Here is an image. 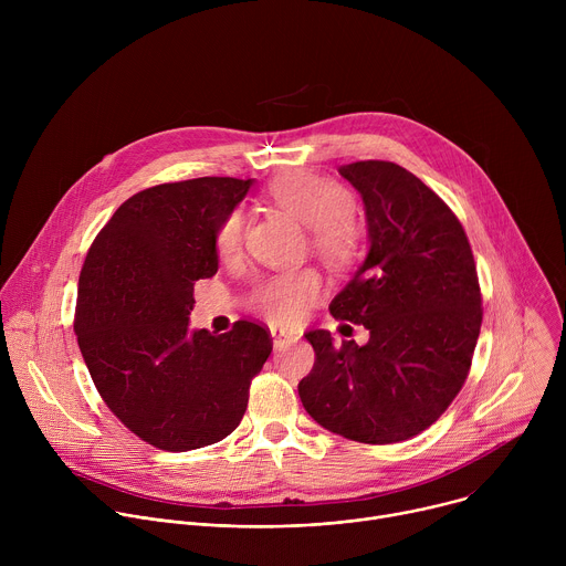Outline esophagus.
<instances>
[{"label":"esophagus","mask_w":566,"mask_h":566,"mask_svg":"<svg viewBox=\"0 0 566 566\" xmlns=\"http://www.w3.org/2000/svg\"><path fill=\"white\" fill-rule=\"evenodd\" d=\"M271 338H273V347L275 349H284V347H289V345H293L297 340V336L293 332H280V329H273Z\"/></svg>","instance_id":"1"}]
</instances>
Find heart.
Here are the masks:
<instances>
[{
    "instance_id": "1",
    "label": "heart",
    "mask_w": 566,
    "mask_h": 566,
    "mask_svg": "<svg viewBox=\"0 0 566 566\" xmlns=\"http://www.w3.org/2000/svg\"><path fill=\"white\" fill-rule=\"evenodd\" d=\"M273 201L311 228L313 249L334 264H345L358 244V232L352 221L354 197L338 184L313 175H293L271 186ZM247 219L241 210H230L214 234V247L221 258H234L244 241ZM322 289L315 271L284 273L264 280L253 291V306L273 325H291L304 306L311 304Z\"/></svg>"
}]
</instances>
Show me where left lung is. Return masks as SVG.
Instances as JSON below:
<instances>
[{"mask_svg": "<svg viewBox=\"0 0 566 566\" xmlns=\"http://www.w3.org/2000/svg\"><path fill=\"white\" fill-rule=\"evenodd\" d=\"M363 199L367 255L332 300L334 317L369 329L360 347L304 334L315 365L297 391L308 417L360 443L406 441L459 394L481 329L468 237L452 210L389 160L340 166Z\"/></svg>", "mask_w": 566, "mask_h": 566, "instance_id": "left-lung-1", "label": "left lung"}]
</instances>
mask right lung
<instances>
[{
	"label": "right lung",
	"mask_w": 566,
	"mask_h": 566,
	"mask_svg": "<svg viewBox=\"0 0 566 566\" xmlns=\"http://www.w3.org/2000/svg\"><path fill=\"white\" fill-rule=\"evenodd\" d=\"M253 179L201 177L127 199L98 232L77 284L75 334L107 408L143 441L186 452L226 439L273 340L239 319L190 329L195 282L219 269L214 234Z\"/></svg>",
	"instance_id": "1"
}]
</instances>
